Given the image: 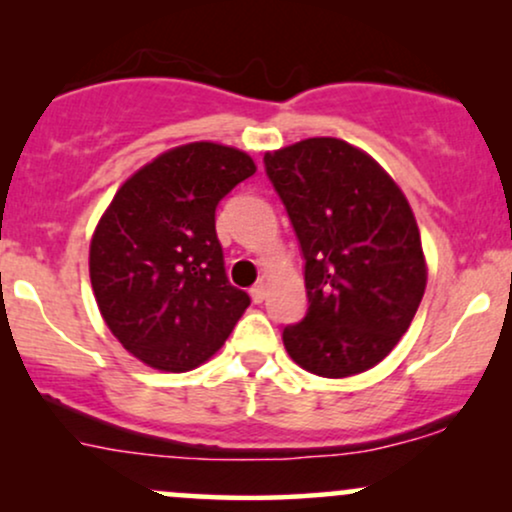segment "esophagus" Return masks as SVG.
Returning <instances> with one entry per match:
<instances>
[{"mask_svg": "<svg viewBox=\"0 0 512 512\" xmlns=\"http://www.w3.org/2000/svg\"><path fill=\"white\" fill-rule=\"evenodd\" d=\"M250 296H252V301H255V303H262L264 298H267V284H264V281H260V284L252 286Z\"/></svg>", "mask_w": 512, "mask_h": 512, "instance_id": "obj_1", "label": "esophagus"}]
</instances>
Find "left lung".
I'll return each instance as SVG.
<instances>
[{
  "label": "left lung",
  "mask_w": 512,
  "mask_h": 512,
  "mask_svg": "<svg viewBox=\"0 0 512 512\" xmlns=\"http://www.w3.org/2000/svg\"><path fill=\"white\" fill-rule=\"evenodd\" d=\"M305 260L308 313L284 327L298 366L322 378L373 368L409 330L426 260L407 197L368 154L332 137L264 154Z\"/></svg>",
  "instance_id": "8db88e82"
}]
</instances>
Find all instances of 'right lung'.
Masks as SVG:
<instances>
[{"label": "right lung", "instance_id": "right-lung-1", "mask_svg": "<svg viewBox=\"0 0 512 512\" xmlns=\"http://www.w3.org/2000/svg\"><path fill=\"white\" fill-rule=\"evenodd\" d=\"M255 170L231 146H178L137 170L98 221L88 257L96 303L146 366L197 368L250 305L226 276L216 207Z\"/></svg>", "mask_w": 512, "mask_h": 512}]
</instances>
